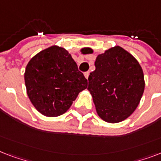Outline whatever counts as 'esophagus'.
Here are the masks:
<instances>
[{
    "instance_id": "obj_1",
    "label": "esophagus",
    "mask_w": 161,
    "mask_h": 161,
    "mask_svg": "<svg viewBox=\"0 0 161 161\" xmlns=\"http://www.w3.org/2000/svg\"><path fill=\"white\" fill-rule=\"evenodd\" d=\"M89 75H90V72L89 71H86V72H85V73H84L85 77H86V79H88V77H89Z\"/></svg>"
}]
</instances>
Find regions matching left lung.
I'll return each instance as SVG.
<instances>
[{"label":"left lung","mask_w":161,"mask_h":161,"mask_svg":"<svg viewBox=\"0 0 161 161\" xmlns=\"http://www.w3.org/2000/svg\"><path fill=\"white\" fill-rule=\"evenodd\" d=\"M95 66L96 69L88 77L87 89L97 113L108 123L123 121L134 113L144 93L141 66L133 55L119 46L99 54Z\"/></svg>","instance_id":"left-lung-1"}]
</instances>
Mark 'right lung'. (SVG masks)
Returning a JSON list of instances; mask_svg holds the SVG:
<instances>
[{"mask_svg": "<svg viewBox=\"0 0 161 161\" xmlns=\"http://www.w3.org/2000/svg\"><path fill=\"white\" fill-rule=\"evenodd\" d=\"M27 93L35 108L47 117L66 112L87 80L64 48L52 46L28 62L24 75Z\"/></svg>", "mask_w": 161, "mask_h": 161, "instance_id": "add662e5", "label": "right lung"}]
</instances>
